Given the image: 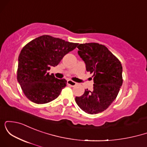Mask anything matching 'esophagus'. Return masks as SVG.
Wrapping results in <instances>:
<instances>
[{
	"label": "esophagus",
	"mask_w": 147,
	"mask_h": 147,
	"mask_svg": "<svg viewBox=\"0 0 147 147\" xmlns=\"http://www.w3.org/2000/svg\"><path fill=\"white\" fill-rule=\"evenodd\" d=\"M67 84H68V85L71 86H75V85H77V83L75 82H73V81L72 80H68V82H67Z\"/></svg>",
	"instance_id": "1"
}]
</instances>
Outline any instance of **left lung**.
Segmentation results:
<instances>
[{
  "instance_id": "left-lung-1",
  "label": "left lung",
  "mask_w": 147,
  "mask_h": 147,
  "mask_svg": "<svg viewBox=\"0 0 147 147\" xmlns=\"http://www.w3.org/2000/svg\"><path fill=\"white\" fill-rule=\"evenodd\" d=\"M78 54L92 74L93 90H85L75 101L88 114L102 113L116 99L123 83L121 62L105 45L97 43L78 44Z\"/></svg>"
}]
</instances>
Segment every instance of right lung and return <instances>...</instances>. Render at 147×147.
<instances>
[{
  "instance_id": "right-lung-1",
  "label": "right lung",
  "mask_w": 147,
  "mask_h": 147,
  "mask_svg": "<svg viewBox=\"0 0 147 147\" xmlns=\"http://www.w3.org/2000/svg\"><path fill=\"white\" fill-rule=\"evenodd\" d=\"M78 43L43 35L27 43L18 57L17 80L23 93L31 102L46 104L57 98L66 86L65 79L50 75V67L57 66Z\"/></svg>"
}]
</instances>
